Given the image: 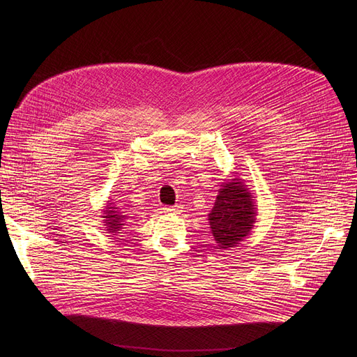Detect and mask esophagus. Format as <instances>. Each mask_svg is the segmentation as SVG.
I'll use <instances>...</instances> for the list:
<instances>
[{"mask_svg": "<svg viewBox=\"0 0 357 357\" xmlns=\"http://www.w3.org/2000/svg\"><path fill=\"white\" fill-rule=\"evenodd\" d=\"M165 211L171 212V213H181L182 208L181 206H171V208H165Z\"/></svg>", "mask_w": 357, "mask_h": 357, "instance_id": "obj_1", "label": "esophagus"}]
</instances>
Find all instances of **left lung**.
I'll return each instance as SVG.
<instances>
[{"instance_id":"1","label":"left lung","mask_w":357,"mask_h":357,"mask_svg":"<svg viewBox=\"0 0 357 357\" xmlns=\"http://www.w3.org/2000/svg\"><path fill=\"white\" fill-rule=\"evenodd\" d=\"M208 216L211 231L222 250L236 247L251 233L257 222V208L244 179L236 176L220 185Z\"/></svg>"}]
</instances>
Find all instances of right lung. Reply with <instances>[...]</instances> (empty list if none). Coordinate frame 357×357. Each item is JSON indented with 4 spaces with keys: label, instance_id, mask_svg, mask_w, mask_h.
I'll list each match as a JSON object with an SVG mask.
<instances>
[{
    "label": "right lung",
    "instance_id": "1",
    "mask_svg": "<svg viewBox=\"0 0 357 357\" xmlns=\"http://www.w3.org/2000/svg\"><path fill=\"white\" fill-rule=\"evenodd\" d=\"M120 206L117 205V202H112L107 200V205L105 206V209H101V218H103V223L106 226V231L110 234H117L121 231L123 226H126V220H127V215H124V212H120Z\"/></svg>",
    "mask_w": 357,
    "mask_h": 357
}]
</instances>
